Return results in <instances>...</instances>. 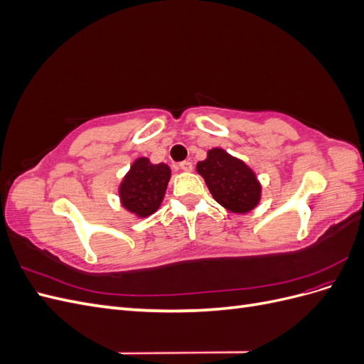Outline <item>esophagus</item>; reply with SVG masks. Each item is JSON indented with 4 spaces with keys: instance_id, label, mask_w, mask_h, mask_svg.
I'll use <instances>...</instances> for the list:
<instances>
[{
    "instance_id": "34e87169",
    "label": "esophagus",
    "mask_w": 364,
    "mask_h": 364,
    "mask_svg": "<svg viewBox=\"0 0 364 364\" xmlns=\"http://www.w3.org/2000/svg\"><path fill=\"white\" fill-rule=\"evenodd\" d=\"M179 167H181L182 171H191L193 170V164L190 161H182L179 164Z\"/></svg>"
}]
</instances>
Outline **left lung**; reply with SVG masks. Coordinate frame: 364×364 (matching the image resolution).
Wrapping results in <instances>:
<instances>
[{"label":"left lung","mask_w":364,"mask_h":364,"mask_svg":"<svg viewBox=\"0 0 364 364\" xmlns=\"http://www.w3.org/2000/svg\"><path fill=\"white\" fill-rule=\"evenodd\" d=\"M196 168L215 202L228 211L246 214L259 203L261 183L257 174L223 149L208 150L206 159L197 162Z\"/></svg>","instance_id":"left-lung-1"}]
</instances>
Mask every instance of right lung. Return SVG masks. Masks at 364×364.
Instances as JSON below:
<instances>
[{
	"mask_svg": "<svg viewBox=\"0 0 364 364\" xmlns=\"http://www.w3.org/2000/svg\"><path fill=\"white\" fill-rule=\"evenodd\" d=\"M171 170L167 164H151L149 158H138L119 183V200L129 213L141 218L158 211Z\"/></svg>",
	"mask_w": 364,
	"mask_h": 364,
	"instance_id": "1",
	"label": "right lung"
}]
</instances>
